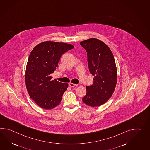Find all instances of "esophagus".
<instances>
[{
    "label": "esophagus",
    "instance_id": "34e87169",
    "mask_svg": "<svg viewBox=\"0 0 150 150\" xmlns=\"http://www.w3.org/2000/svg\"><path fill=\"white\" fill-rule=\"evenodd\" d=\"M69 86H70V87H75L77 86V84H73V83H69Z\"/></svg>",
    "mask_w": 150,
    "mask_h": 150
}]
</instances>
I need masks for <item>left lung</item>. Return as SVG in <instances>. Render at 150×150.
<instances>
[{
  "label": "left lung",
  "instance_id": "left-lung-1",
  "mask_svg": "<svg viewBox=\"0 0 150 150\" xmlns=\"http://www.w3.org/2000/svg\"><path fill=\"white\" fill-rule=\"evenodd\" d=\"M87 52L90 73L94 76L93 84L87 86L83 102L90 107L105 103L112 96L117 80L116 66L113 54L102 41L91 38L80 42Z\"/></svg>",
  "mask_w": 150,
  "mask_h": 150
}]
</instances>
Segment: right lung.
I'll use <instances>...</instances> for the list:
<instances>
[{
    "mask_svg": "<svg viewBox=\"0 0 150 150\" xmlns=\"http://www.w3.org/2000/svg\"><path fill=\"white\" fill-rule=\"evenodd\" d=\"M74 48L70 44L46 41L30 52L26 69V86L30 98L41 108L52 109L61 102L68 85L52 80L50 74L56 70L63 54Z\"/></svg>",
    "mask_w": 150,
    "mask_h": 150,
    "instance_id": "add662e5",
    "label": "right lung"
}]
</instances>
